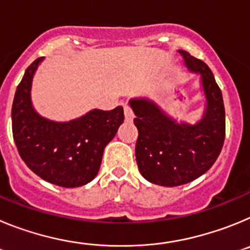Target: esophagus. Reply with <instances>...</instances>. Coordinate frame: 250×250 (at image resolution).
Instances as JSON below:
<instances>
[{"label": "esophagus", "instance_id": "esophagus-1", "mask_svg": "<svg viewBox=\"0 0 250 250\" xmlns=\"http://www.w3.org/2000/svg\"><path fill=\"white\" fill-rule=\"evenodd\" d=\"M124 114H125V119H126V121H131L132 119H134V114H132L129 105L124 106Z\"/></svg>", "mask_w": 250, "mask_h": 250}]
</instances>
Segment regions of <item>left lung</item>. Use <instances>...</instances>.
Here are the masks:
<instances>
[{
	"mask_svg": "<svg viewBox=\"0 0 250 250\" xmlns=\"http://www.w3.org/2000/svg\"><path fill=\"white\" fill-rule=\"evenodd\" d=\"M187 67L202 75L207 107L196 124H178L152 101H130L138 127L135 156L141 175L152 184L178 187L199 178L219 156L225 138V110L222 91L209 66L179 50Z\"/></svg>",
	"mask_w": 250,
	"mask_h": 250,
	"instance_id": "obj_1",
	"label": "left lung"
}]
</instances>
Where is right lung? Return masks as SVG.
I'll return each instance as SVG.
<instances>
[{
  "label": "right lung",
  "instance_id": "right-lung-1",
  "mask_svg": "<svg viewBox=\"0 0 250 250\" xmlns=\"http://www.w3.org/2000/svg\"><path fill=\"white\" fill-rule=\"evenodd\" d=\"M42 57L35 60L19 83L12 104V134L19 154L36 175L51 184L76 188L98 175L104 149L124 121L123 106L91 110L68 123L40 116L31 103V83Z\"/></svg>",
  "mask_w": 250,
  "mask_h": 250
}]
</instances>
